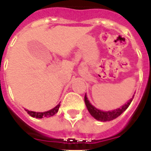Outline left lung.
Segmentation results:
<instances>
[{
    "label": "left lung",
    "instance_id": "8db88e82",
    "mask_svg": "<svg viewBox=\"0 0 151 151\" xmlns=\"http://www.w3.org/2000/svg\"><path fill=\"white\" fill-rule=\"evenodd\" d=\"M133 99H134V96L133 98L128 102L127 104H125L124 106H122L119 109H114V110H112V111H106L104 112L99 110L96 109L95 107H93L92 105L91 104L89 103V101L88 100V98L87 96H84V102H85L86 107L88 109V110L89 112V114H91L93 117L94 119H96L97 120H99V121H103V122H105V121H110V120H113L114 119H116L117 117H119L123 112H124L127 108L129 106V104H131Z\"/></svg>",
    "mask_w": 151,
    "mask_h": 151
}]
</instances>
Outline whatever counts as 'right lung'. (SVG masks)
<instances>
[{
  "mask_svg": "<svg viewBox=\"0 0 151 151\" xmlns=\"http://www.w3.org/2000/svg\"><path fill=\"white\" fill-rule=\"evenodd\" d=\"M60 107V104H58L57 106L53 108V109H50L48 111H46V112H42V113H40V112H33V111H29L27 109H26V111L27 112V114H28L30 116H32V117L33 118H37V119H42V118H47V117H51V116H53L54 114H56L58 111V109H59Z\"/></svg>",
  "mask_w": 151,
  "mask_h": 151,
  "instance_id": "1",
  "label": "right lung"
}]
</instances>
